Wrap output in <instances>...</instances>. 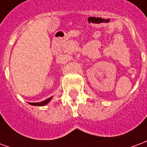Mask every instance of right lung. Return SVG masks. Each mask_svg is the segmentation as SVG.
Here are the masks:
<instances>
[{
  "mask_svg": "<svg viewBox=\"0 0 147 147\" xmlns=\"http://www.w3.org/2000/svg\"><path fill=\"white\" fill-rule=\"evenodd\" d=\"M51 97H50V98H47V99H45V101H42L40 102H30L31 105H34V106H45V105H46L48 102H49L50 100H51Z\"/></svg>",
  "mask_w": 147,
  "mask_h": 147,
  "instance_id": "add662e5",
  "label": "right lung"
}]
</instances>
